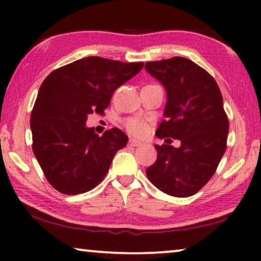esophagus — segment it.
<instances>
[{"label": "esophagus", "instance_id": "obj_1", "mask_svg": "<svg viewBox=\"0 0 261 261\" xmlns=\"http://www.w3.org/2000/svg\"><path fill=\"white\" fill-rule=\"evenodd\" d=\"M141 141L137 140V139H130L129 140V146H133V147H137V146H140Z\"/></svg>", "mask_w": 261, "mask_h": 261}]
</instances>
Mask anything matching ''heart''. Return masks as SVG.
<instances>
[{
	"label": "heart",
	"instance_id": "1",
	"mask_svg": "<svg viewBox=\"0 0 261 261\" xmlns=\"http://www.w3.org/2000/svg\"><path fill=\"white\" fill-rule=\"evenodd\" d=\"M126 127L132 134L137 135V137H142V135H145L148 130V124L140 119L128 120Z\"/></svg>",
	"mask_w": 261,
	"mask_h": 261
}]
</instances>
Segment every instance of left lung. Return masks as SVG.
Here are the masks:
<instances>
[{"label":"left lung","instance_id":"1","mask_svg":"<svg viewBox=\"0 0 261 261\" xmlns=\"http://www.w3.org/2000/svg\"><path fill=\"white\" fill-rule=\"evenodd\" d=\"M145 69L167 94L156 137L180 140L177 148L155 145L158 155L146 174L160 191L189 197L208 183L226 152L229 122L222 95L204 69L183 57L148 62Z\"/></svg>","mask_w":261,"mask_h":261}]
</instances>
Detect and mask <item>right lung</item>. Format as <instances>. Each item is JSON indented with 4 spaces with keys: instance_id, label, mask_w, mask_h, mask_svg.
I'll return each mask as SVG.
<instances>
[{
    "instance_id": "add662e5",
    "label": "right lung",
    "mask_w": 261,
    "mask_h": 261,
    "mask_svg": "<svg viewBox=\"0 0 261 261\" xmlns=\"http://www.w3.org/2000/svg\"><path fill=\"white\" fill-rule=\"evenodd\" d=\"M142 66L144 63L87 57L52 71L42 82L31 115L32 147L56 190L83 194L106 177L128 137L119 128L98 137L85 122L90 114H105L114 91Z\"/></svg>"
}]
</instances>
